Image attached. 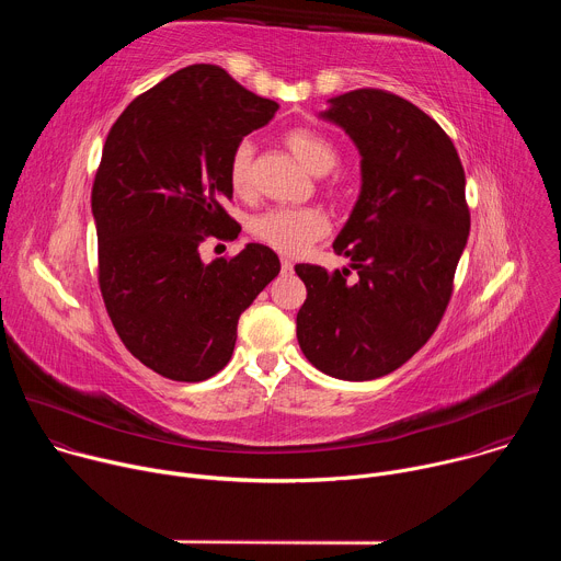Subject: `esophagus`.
I'll list each match as a JSON object with an SVG mask.
<instances>
[{
  "label": "esophagus",
  "mask_w": 561,
  "mask_h": 561,
  "mask_svg": "<svg viewBox=\"0 0 561 561\" xmlns=\"http://www.w3.org/2000/svg\"><path fill=\"white\" fill-rule=\"evenodd\" d=\"M282 273H284V275H290V273H293V262L286 260V257H282Z\"/></svg>",
  "instance_id": "34e87169"
}]
</instances>
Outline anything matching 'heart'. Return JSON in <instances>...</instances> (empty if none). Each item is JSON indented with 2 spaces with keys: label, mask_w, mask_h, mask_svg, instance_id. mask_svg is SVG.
Segmentation results:
<instances>
[{
  "label": "heart",
  "mask_w": 561,
  "mask_h": 561,
  "mask_svg": "<svg viewBox=\"0 0 561 561\" xmlns=\"http://www.w3.org/2000/svg\"><path fill=\"white\" fill-rule=\"evenodd\" d=\"M284 146L297 162L312 175H327L335 169L340 150L322 133L310 128H290L284 133ZM228 178L237 195L249 197L255 191V146L249 139L239 141L228 159ZM329 191L333 195H346L351 191V180L337 175ZM331 230V221L324 210L314 206L308 208H271L257 215L251 224V232L262 244L271 247L284 255H299L317 239H322Z\"/></svg>",
  "instance_id": "1"
}]
</instances>
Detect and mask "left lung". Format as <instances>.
<instances>
[{
  "mask_svg": "<svg viewBox=\"0 0 561 561\" xmlns=\"http://www.w3.org/2000/svg\"><path fill=\"white\" fill-rule=\"evenodd\" d=\"M322 117L362 154V193L333 244L357 277L295 266L308 293L297 342L314 368L366 381L407 364L442 322L470 230L466 175L444 128L404 98L357 89Z\"/></svg>",
  "mask_w": 561,
  "mask_h": 561,
  "instance_id": "left-lung-1",
  "label": "left lung"
}]
</instances>
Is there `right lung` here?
Masks as SVG:
<instances>
[{"label": "right lung", "mask_w": 561, "mask_h": 561, "mask_svg": "<svg viewBox=\"0 0 561 561\" xmlns=\"http://www.w3.org/2000/svg\"><path fill=\"white\" fill-rule=\"evenodd\" d=\"M277 108L224 68L195 64L135 98L106 137L91 195L100 290L124 346L157 375L219 373L239 314L279 275L264 244L210 264L199 255L206 237L242 230L221 206L228 159Z\"/></svg>", "instance_id": "obj_1"}]
</instances>
